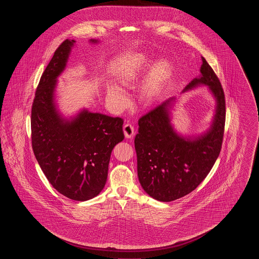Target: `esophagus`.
Segmentation results:
<instances>
[{"label": "esophagus", "mask_w": 259, "mask_h": 259, "mask_svg": "<svg viewBox=\"0 0 259 259\" xmlns=\"http://www.w3.org/2000/svg\"><path fill=\"white\" fill-rule=\"evenodd\" d=\"M124 135L127 139H132L135 135L134 126L132 124L126 123L123 126Z\"/></svg>", "instance_id": "34e87169"}]
</instances>
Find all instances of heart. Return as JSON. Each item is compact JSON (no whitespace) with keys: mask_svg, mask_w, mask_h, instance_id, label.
<instances>
[{"mask_svg":"<svg viewBox=\"0 0 259 259\" xmlns=\"http://www.w3.org/2000/svg\"><path fill=\"white\" fill-rule=\"evenodd\" d=\"M153 59L146 52L133 54L124 63L116 74L118 83L124 87H132L148 72L146 79L139 91V98L149 103L160 94L172 73V63L168 57ZM107 102L114 111H121L127 106L128 99L123 89L116 84L107 87Z\"/></svg>","mask_w":259,"mask_h":259,"instance_id":"1","label":"heart"}]
</instances>
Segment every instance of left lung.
<instances>
[{
	"instance_id": "1",
	"label": "left lung",
	"mask_w": 259,
	"mask_h": 259,
	"mask_svg": "<svg viewBox=\"0 0 259 259\" xmlns=\"http://www.w3.org/2000/svg\"><path fill=\"white\" fill-rule=\"evenodd\" d=\"M199 87H207L215 103L205 131L187 135L176 129L172 111L177 97L167 99L139 119L134 142L138 178L146 193L157 201L171 202L189 194L204 181L220 155L225 124L224 93L204 57L200 74L181 94Z\"/></svg>"
}]
</instances>
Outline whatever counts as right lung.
I'll use <instances>...</instances> for the list:
<instances>
[{
    "instance_id": "add662e5",
    "label": "right lung",
    "mask_w": 259,
    "mask_h": 259,
    "mask_svg": "<svg viewBox=\"0 0 259 259\" xmlns=\"http://www.w3.org/2000/svg\"><path fill=\"white\" fill-rule=\"evenodd\" d=\"M74 46V39L63 41L40 77L32 107V147L40 169L59 193L87 201L106 185L111 151L123 141V119L87 108L70 116L59 110L58 77Z\"/></svg>"
}]
</instances>
